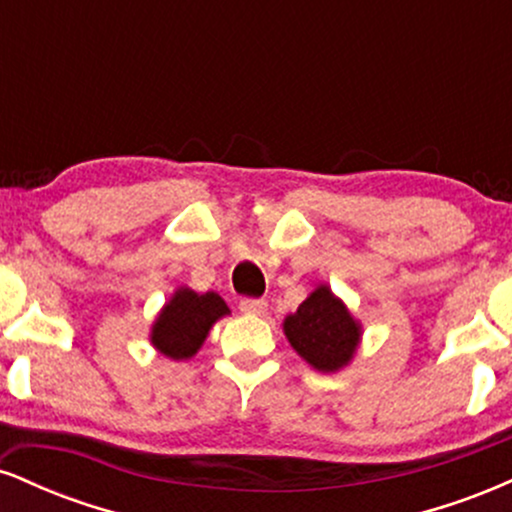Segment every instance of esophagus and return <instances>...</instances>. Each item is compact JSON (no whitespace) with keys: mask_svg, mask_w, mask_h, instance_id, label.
<instances>
[{"mask_svg":"<svg viewBox=\"0 0 512 512\" xmlns=\"http://www.w3.org/2000/svg\"><path fill=\"white\" fill-rule=\"evenodd\" d=\"M238 308L243 310L245 315H262L267 310V303L262 298H240Z\"/></svg>","mask_w":512,"mask_h":512,"instance_id":"esophagus-1","label":"esophagus"}]
</instances>
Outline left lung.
Wrapping results in <instances>:
<instances>
[{"mask_svg": "<svg viewBox=\"0 0 512 512\" xmlns=\"http://www.w3.org/2000/svg\"><path fill=\"white\" fill-rule=\"evenodd\" d=\"M284 332L293 349L322 373L346 366L361 337L356 320L327 286L310 293L296 313L286 317Z\"/></svg>", "mask_w": 512, "mask_h": 512, "instance_id": "1", "label": "left lung"}]
</instances>
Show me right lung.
Here are the masks:
<instances>
[{
	"mask_svg": "<svg viewBox=\"0 0 512 512\" xmlns=\"http://www.w3.org/2000/svg\"><path fill=\"white\" fill-rule=\"evenodd\" d=\"M228 315V305L219 293H199L180 289L158 315L151 342L161 354L170 358H187L197 354L216 320Z\"/></svg>",
	"mask_w": 512,
	"mask_h": 512,
	"instance_id": "right-lung-1",
	"label": "right lung"
}]
</instances>
